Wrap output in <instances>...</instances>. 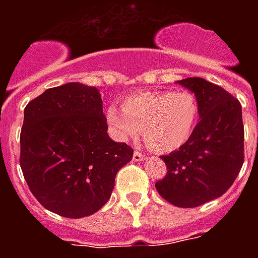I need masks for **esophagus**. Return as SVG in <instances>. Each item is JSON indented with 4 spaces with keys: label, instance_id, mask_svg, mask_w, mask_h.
I'll return each mask as SVG.
<instances>
[{
    "label": "esophagus",
    "instance_id": "1",
    "mask_svg": "<svg viewBox=\"0 0 258 258\" xmlns=\"http://www.w3.org/2000/svg\"><path fill=\"white\" fill-rule=\"evenodd\" d=\"M146 159L145 155L140 151H134L133 154V161H143Z\"/></svg>",
    "mask_w": 258,
    "mask_h": 258
}]
</instances>
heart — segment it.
Segmentation results:
<instances>
[{
  "label": "heart",
  "instance_id": "b5f03b06",
  "mask_svg": "<svg viewBox=\"0 0 258 258\" xmlns=\"http://www.w3.org/2000/svg\"><path fill=\"white\" fill-rule=\"evenodd\" d=\"M199 117L197 98L187 90H161L131 95L122 108L106 111L109 131L120 141L133 140L142 131L146 146L157 154L181 149L192 136Z\"/></svg>",
  "mask_w": 258,
  "mask_h": 258
}]
</instances>
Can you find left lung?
<instances>
[{
	"label": "left lung",
	"mask_w": 258,
	"mask_h": 258,
	"mask_svg": "<svg viewBox=\"0 0 258 258\" xmlns=\"http://www.w3.org/2000/svg\"><path fill=\"white\" fill-rule=\"evenodd\" d=\"M177 84L194 93L200 120L187 143L161 156L168 172L155 187L173 206L195 208L223 195L238 177L244 126L240 103L225 89L200 77Z\"/></svg>",
	"instance_id": "1"
}]
</instances>
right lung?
Returning a JSON list of instances; mask_svg holds the SVG:
<instances>
[{
	"instance_id": "1",
	"label": "right lung",
	"mask_w": 258,
	"mask_h": 258,
	"mask_svg": "<svg viewBox=\"0 0 258 258\" xmlns=\"http://www.w3.org/2000/svg\"><path fill=\"white\" fill-rule=\"evenodd\" d=\"M101 93L68 83L45 90L24 109L20 168L33 197L67 218L92 216L108 202L133 149L107 133Z\"/></svg>"
}]
</instances>
